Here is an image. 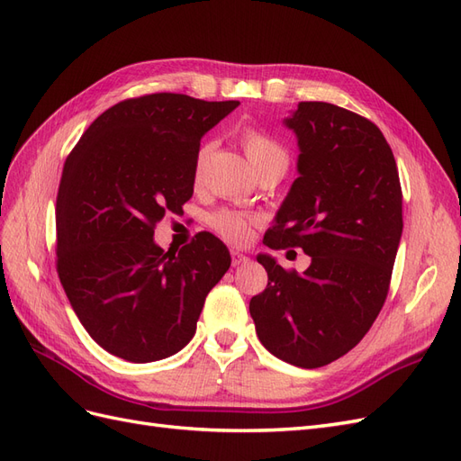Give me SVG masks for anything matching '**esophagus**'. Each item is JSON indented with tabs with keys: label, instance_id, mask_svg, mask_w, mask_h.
<instances>
[{
	"label": "esophagus",
	"instance_id": "1",
	"mask_svg": "<svg viewBox=\"0 0 461 461\" xmlns=\"http://www.w3.org/2000/svg\"><path fill=\"white\" fill-rule=\"evenodd\" d=\"M230 259H232V265L236 267V265H242V263H248L249 258L246 254H242L240 249H230Z\"/></svg>",
	"mask_w": 461,
	"mask_h": 461
}]
</instances>
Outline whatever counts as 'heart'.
I'll return each mask as SVG.
<instances>
[{"label": "heart", "instance_id": "obj_1", "mask_svg": "<svg viewBox=\"0 0 461 461\" xmlns=\"http://www.w3.org/2000/svg\"><path fill=\"white\" fill-rule=\"evenodd\" d=\"M240 144L246 151L248 161L252 163L254 171H261L265 167L271 165H288V153L286 149L278 144L273 136H269L267 132H263L256 127H246L240 132ZM209 153H212V144H203L198 148L196 158H194V183L200 185L205 167H207V159ZM209 225L212 229L222 236V239L229 242H246L249 240L254 230V219L242 215L239 212H229V209H221V212L213 213L209 217Z\"/></svg>", "mask_w": 461, "mask_h": 461}]
</instances>
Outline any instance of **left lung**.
Listing matches in <instances>:
<instances>
[{
  "instance_id": "left-lung-1",
  "label": "left lung",
  "mask_w": 461,
  "mask_h": 461,
  "mask_svg": "<svg viewBox=\"0 0 461 461\" xmlns=\"http://www.w3.org/2000/svg\"><path fill=\"white\" fill-rule=\"evenodd\" d=\"M298 138V178L263 242L302 248L303 273L259 254L269 283L249 300L261 344L290 366L315 369L366 337L388 294L402 236L396 161L369 119L300 102L285 119Z\"/></svg>"
}]
</instances>
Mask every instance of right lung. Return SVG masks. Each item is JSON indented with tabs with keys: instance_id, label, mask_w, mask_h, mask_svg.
I'll return each mask as SVG.
<instances>
[{
	"instance_id": "add662e5",
	"label": "right lung",
	"mask_w": 461,
	"mask_h": 461,
	"mask_svg": "<svg viewBox=\"0 0 461 461\" xmlns=\"http://www.w3.org/2000/svg\"><path fill=\"white\" fill-rule=\"evenodd\" d=\"M239 102L148 94L97 117L63 167L55 203L58 273L82 327L134 364L192 340L205 296L230 267L212 232L165 252L153 229L194 194L202 136Z\"/></svg>"
}]
</instances>
